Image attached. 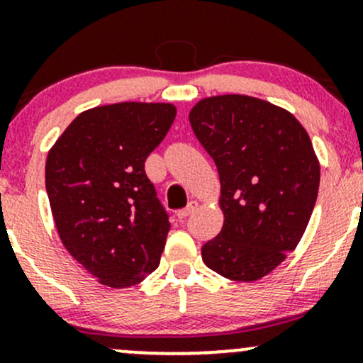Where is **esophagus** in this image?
<instances>
[{"mask_svg":"<svg viewBox=\"0 0 363 363\" xmlns=\"http://www.w3.org/2000/svg\"><path fill=\"white\" fill-rule=\"evenodd\" d=\"M197 208H199L197 201H190L189 204H186V208H183V209H180V211H178V218H180V220H183V218L190 216V214L196 211Z\"/></svg>","mask_w":363,"mask_h":363,"instance_id":"obj_1","label":"esophagus"}]
</instances>
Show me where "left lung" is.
Wrapping results in <instances>:
<instances>
[{
  "label": "left lung",
  "mask_w": 363,
  "mask_h": 363,
  "mask_svg": "<svg viewBox=\"0 0 363 363\" xmlns=\"http://www.w3.org/2000/svg\"><path fill=\"white\" fill-rule=\"evenodd\" d=\"M221 183V232L202 261L230 280L252 282L294 251L308 227L320 164L289 111L247 95L202 99L189 114Z\"/></svg>",
  "instance_id": "8db88e82"
}]
</instances>
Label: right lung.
Listing matches in <instances>:
<instances>
[{
	"label": "right lung",
	"instance_id": "add662e5",
	"mask_svg": "<svg viewBox=\"0 0 363 363\" xmlns=\"http://www.w3.org/2000/svg\"><path fill=\"white\" fill-rule=\"evenodd\" d=\"M174 118L173 104L93 107L48 152L46 192L58 235L104 286H135L159 267L171 225L145 159Z\"/></svg>",
	"mask_w": 363,
	"mask_h": 363
}]
</instances>
